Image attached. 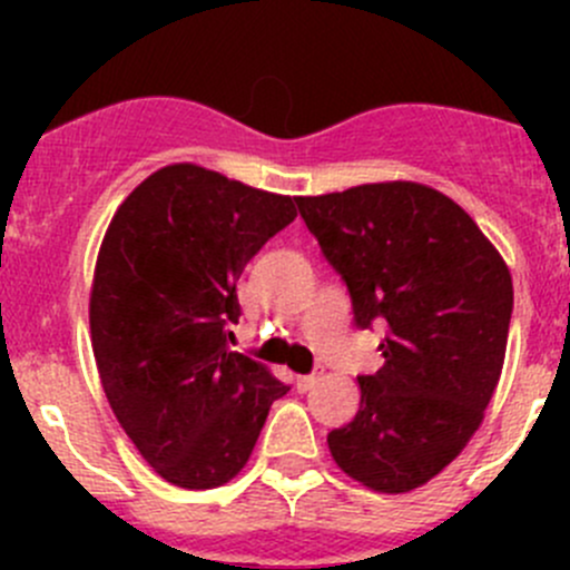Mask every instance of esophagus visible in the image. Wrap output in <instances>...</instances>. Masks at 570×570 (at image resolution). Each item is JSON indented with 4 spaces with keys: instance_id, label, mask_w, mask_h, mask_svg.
I'll use <instances>...</instances> for the list:
<instances>
[{
    "instance_id": "34e87169",
    "label": "esophagus",
    "mask_w": 570,
    "mask_h": 570,
    "mask_svg": "<svg viewBox=\"0 0 570 570\" xmlns=\"http://www.w3.org/2000/svg\"><path fill=\"white\" fill-rule=\"evenodd\" d=\"M320 377H322V366H317V372H312V375H297L295 386L301 389V392H308V389H312Z\"/></svg>"
}]
</instances>
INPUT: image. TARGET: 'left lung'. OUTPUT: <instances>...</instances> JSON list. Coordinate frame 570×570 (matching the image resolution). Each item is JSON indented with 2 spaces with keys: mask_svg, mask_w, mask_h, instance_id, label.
<instances>
[{
  "mask_svg": "<svg viewBox=\"0 0 570 570\" xmlns=\"http://www.w3.org/2000/svg\"><path fill=\"white\" fill-rule=\"evenodd\" d=\"M347 284L355 325L386 322L353 422L327 433L344 474L381 493L433 480L469 444L508 347V264L452 198L413 181L295 198Z\"/></svg>",
  "mask_w": 570,
  "mask_h": 570,
  "instance_id": "8db88e82",
  "label": "left lung"
}]
</instances>
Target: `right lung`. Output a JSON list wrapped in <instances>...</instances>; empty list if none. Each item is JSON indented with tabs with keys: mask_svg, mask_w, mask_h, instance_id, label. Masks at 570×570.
<instances>
[{
	"mask_svg": "<svg viewBox=\"0 0 570 570\" xmlns=\"http://www.w3.org/2000/svg\"><path fill=\"white\" fill-rule=\"evenodd\" d=\"M295 217L289 195L184 163L148 176L109 223L90 295L96 366L120 428L178 488L239 474L289 392L228 350V325L245 264Z\"/></svg>",
	"mask_w": 570,
	"mask_h": 570,
	"instance_id": "add662e5",
	"label": "right lung"
}]
</instances>
